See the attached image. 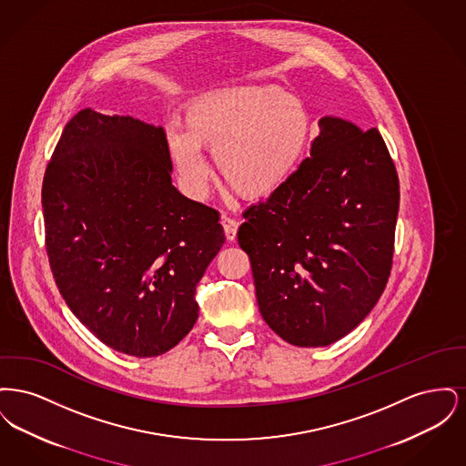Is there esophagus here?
Instances as JSON below:
<instances>
[{
	"label": "esophagus",
	"instance_id": "obj_1",
	"mask_svg": "<svg viewBox=\"0 0 466 466\" xmlns=\"http://www.w3.org/2000/svg\"><path fill=\"white\" fill-rule=\"evenodd\" d=\"M222 225L223 230H225V238H227L228 241H236V238H238V227H239V222H236L234 218L223 217Z\"/></svg>",
	"mask_w": 466,
	"mask_h": 466
}]
</instances>
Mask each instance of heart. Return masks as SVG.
<instances>
[{
  "instance_id": "obj_1",
  "label": "heart",
  "mask_w": 466,
  "mask_h": 466,
  "mask_svg": "<svg viewBox=\"0 0 466 466\" xmlns=\"http://www.w3.org/2000/svg\"><path fill=\"white\" fill-rule=\"evenodd\" d=\"M185 126L166 127L167 152L188 194L208 188L213 152L218 177L244 199H267L299 173L309 150L312 115L308 105L272 86H236L194 97Z\"/></svg>"
}]
</instances>
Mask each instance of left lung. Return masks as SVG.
<instances>
[{
  "instance_id": "1",
  "label": "left lung",
  "mask_w": 466,
  "mask_h": 466,
  "mask_svg": "<svg viewBox=\"0 0 466 466\" xmlns=\"http://www.w3.org/2000/svg\"><path fill=\"white\" fill-rule=\"evenodd\" d=\"M299 173L244 213L267 325L299 348L329 346L355 330L386 289L399 217L395 164L377 129L321 116Z\"/></svg>"
}]
</instances>
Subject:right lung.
Wrapping results in <instances>:
<instances>
[{"instance_id":"right-lung-1","label":"right lung","mask_w":466,"mask_h":466,"mask_svg":"<svg viewBox=\"0 0 466 466\" xmlns=\"http://www.w3.org/2000/svg\"><path fill=\"white\" fill-rule=\"evenodd\" d=\"M160 126L78 111L42 188L45 244L67 308L108 348L164 355L199 316L196 287L225 243L218 211L179 194Z\"/></svg>"}]
</instances>
